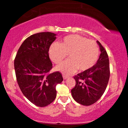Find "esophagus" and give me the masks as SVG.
Returning a JSON list of instances; mask_svg holds the SVG:
<instances>
[{"instance_id":"34e87169","label":"esophagus","mask_w":128,"mask_h":128,"mask_svg":"<svg viewBox=\"0 0 128 128\" xmlns=\"http://www.w3.org/2000/svg\"><path fill=\"white\" fill-rule=\"evenodd\" d=\"M63 79H67V78H68V76H66V75H63Z\"/></svg>"}]
</instances>
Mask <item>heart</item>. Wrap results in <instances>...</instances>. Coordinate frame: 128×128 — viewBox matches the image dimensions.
Segmentation results:
<instances>
[{"label":"heart","mask_w":128,"mask_h":128,"mask_svg":"<svg viewBox=\"0 0 128 128\" xmlns=\"http://www.w3.org/2000/svg\"><path fill=\"white\" fill-rule=\"evenodd\" d=\"M99 52L96 42L78 34L65 37L61 44L54 43L49 49V58L55 64L61 62L68 55L70 59L55 67L66 74L74 73L78 69L80 72L89 70L97 62Z\"/></svg>","instance_id":"obj_1"}]
</instances>
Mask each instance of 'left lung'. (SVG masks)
<instances>
[{"label":"left lung","mask_w":128,"mask_h":128,"mask_svg":"<svg viewBox=\"0 0 128 128\" xmlns=\"http://www.w3.org/2000/svg\"><path fill=\"white\" fill-rule=\"evenodd\" d=\"M96 42L101 51L97 62L89 70L74 76L76 85L71 90L73 99L84 106L92 105L102 96L110 78L108 55L100 42Z\"/></svg>","instance_id":"left-lung-1"}]
</instances>
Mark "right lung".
<instances>
[{
  "label": "right lung",
  "mask_w": 128,
  "mask_h": 128,
  "mask_svg": "<svg viewBox=\"0 0 128 128\" xmlns=\"http://www.w3.org/2000/svg\"><path fill=\"white\" fill-rule=\"evenodd\" d=\"M56 34L41 32L23 42L14 60L16 80L24 96L38 107H45L56 96V86L63 78L59 72L49 74L52 64L49 49Z\"/></svg>",
  "instance_id": "add662e5"
}]
</instances>
